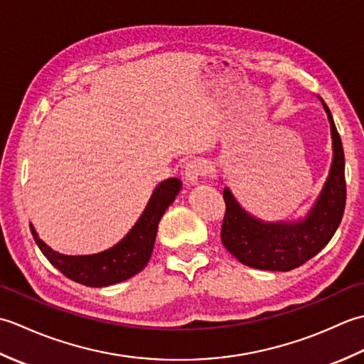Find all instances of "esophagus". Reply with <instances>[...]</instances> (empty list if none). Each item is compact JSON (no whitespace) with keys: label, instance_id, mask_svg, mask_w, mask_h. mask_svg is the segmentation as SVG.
<instances>
[{"label":"esophagus","instance_id":"esophagus-1","mask_svg":"<svg viewBox=\"0 0 364 364\" xmlns=\"http://www.w3.org/2000/svg\"><path fill=\"white\" fill-rule=\"evenodd\" d=\"M206 173V164L202 159L189 161L186 167H184V176L189 184H197L200 178Z\"/></svg>","mask_w":364,"mask_h":364}]
</instances>
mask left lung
Instances as JSON below:
<instances>
[{
    "label": "left lung",
    "instance_id": "8db88e82",
    "mask_svg": "<svg viewBox=\"0 0 364 364\" xmlns=\"http://www.w3.org/2000/svg\"><path fill=\"white\" fill-rule=\"evenodd\" d=\"M319 100L330 122L333 158L322 191L304 219L261 220L245 211L228 188L223 189L227 211L220 231L222 244L245 266L288 272L316 257L341 223L346 206L344 150L328 106Z\"/></svg>",
    "mask_w": 364,
    "mask_h": 364
}]
</instances>
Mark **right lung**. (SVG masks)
<instances>
[{
	"label": "right lung",
	"instance_id": "right-lung-1",
	"mask_svg": "<svg viewBox=\"0 0 364 364\" xmlns=\"http://www.w3.org/2000/svg\"><path fill=\"white\" fill-rule=\"evenodd\" d=\"M183 183L178 178H167L154 188L141 218L120 242L107 250L94 255H64L53 250L38 237L33 223L31 233L38 249L59 272L70 280L90 288L125 282L139 274L149 262L154 241H156L158 223L167 208L173 203Z\"/></svg>",
	"mask_w": 364,
	"mask_h": 364
}]
</instances>
